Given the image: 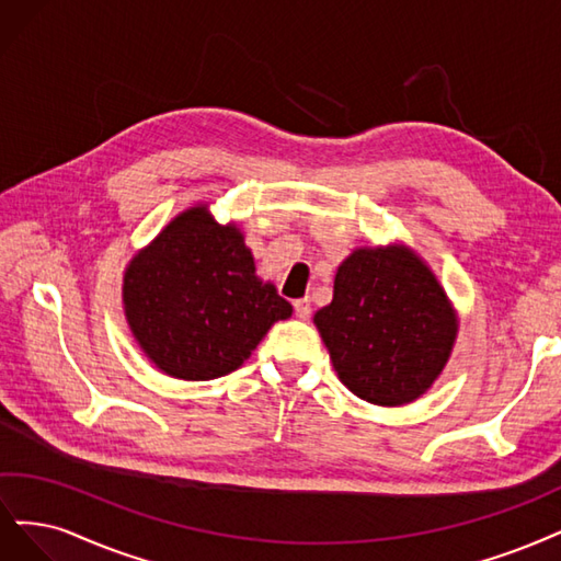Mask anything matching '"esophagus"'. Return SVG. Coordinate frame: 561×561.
<instances>
[{"label":"esophagus","mask_w":561,"mask_h":561,"mask_svg":"<svg viewBox=\"0 0 561 561\" xmlns=\"http://www.w3.org/2000/svg\"><path fill=\"white\" fill-rule=\"evenodd\" d=\"M294 310H296V317H298V319H310V314H312L310 298H298V300L294 302Z\"/></svg>","instance_id":"esophagus-1"}]
</instances>
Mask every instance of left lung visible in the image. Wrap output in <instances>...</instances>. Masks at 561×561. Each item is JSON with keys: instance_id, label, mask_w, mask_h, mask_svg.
<instances>
[{"instance_id": "1", "label": "left lung", "mask_w": 561, "mask_h": 561, "mask_svg": "<svg viewBox=\"0 0 561 561\" xmlns=\"http://www.w3.org/2000/svg\"><path fill=\"white\" fill-rule=\"evenodd\" d=\"M314 327L342 385L373 405L399 408L445 370L459 314L417 251L391 242L358 247L337 265L333 300Z\"/></svg>"}]
</instances>
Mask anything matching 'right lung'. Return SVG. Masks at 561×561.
I'll return each instance as SVG.
<instances>
[{"label":"right lung","instance_id":"right-lung-1","mask_svg":"<svg viewBox=\"0 0 561 561\" xmlns=\"http://www.w3.org/2000/svg\"><path fill=\"white\" fill-rule=\"evenodd\" d=\"M123 312L162 375L205 382L238 370L294 307L256 275L238 224L197 203L125 265Z\"/></svg>","mask_w":561,"mask_h":561}]
</instances>
